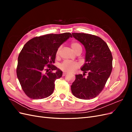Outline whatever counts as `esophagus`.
<instances>
[{
    "label": "esophagus",
    "mask_w": 132,
    "mask_h": 132,
    "mask_svg": "<svg viewBox=\"0 0 132 132\" xmlns=\"http://www.w3.org/2000/svg\"><path fill=\"white\" fill-rule=\"evenodd\" d=\"M67 74H68V73H65V72H64V73H63V77H64V76H65Z\"/></svg>",
    "instance_id": "esophagus-1"
}]
</instances>
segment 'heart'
<instances>
[{"label":"heart","mask_w":132,"mask_h":132,"mask_svg":"<svg viewBox=\"0 0 132 132\" xmlns=\"http://www.w3.org/2000/svg\"><path fill=\"white\" fill-rule=\"evenodd\" d=\"M70 46L71 48H72V50L74 51L75 53L77 52L78 51H82L81 46L80 45V43H79L77 42H73L71 43ZM61 48V47L58 48V49L57 51V55H59ZM78 67L79 64L78 63L70 61H67H67H64L60 65V68L64 71L71 73L75 70L76 69L78 68Z\"/></svg>","instance_id":"heart-1"}]
</instances>
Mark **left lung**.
<instances>
[{
	"mask_svg": "<svg viewBox=\"0 0 132 132\" xmlns=\"http://www.w3.org/2000/svg\"><path fill=\"white\" fill-rule=\"evenodd\" d=\"M73 36L86 51L85 63L81 70L84 74L75 75L71 85L74 96L83 100L96 97L101 93L112 70V55L107 43L100 37L84 33H73ZM88 73L87 77L85 73Z\"/></svg>",
	"mask_w": 132,
	"mask_h": 132,
	"instance_id": "1",
	"label": "left lung"
}]
</instances>
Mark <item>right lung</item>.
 Returning <instances> with one entry per match:
<instances>
[{
  "instance_id": "obj_1",
  "label": "right lung",
  "mask_w": 132,
  "mask_h": 132,
  "mask_svg": "<svg viewBox=\"0 0 132 132\" xmlns=\"http://www.w3.org/2000/svg\"><path fill=\"white\" fill-rule=\"evenodd\" d=\"M70 37L69 32L48 34L32 38L20 53L16 69L17 77L23 91L32 99L46 98L53 93L55 80L62 77V71L54 63L57 51ZM55 71L48 72L46 68ZM45 70H48L44 73Z\"/></svg>"
}]
</instances>
